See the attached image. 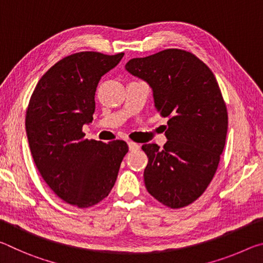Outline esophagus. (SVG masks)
Wrapping results in <instances>:
<instances>
[{
	"label": "esophagus",
	"mask_w": 263,
	"mask_h": 263,
	"mask_svg": "<svg viewBox=\"0 0 263 263\" xmlns=\"http://www.w3.org/2000/svg\"><path fill=\"white\" fill-rule=\"evenodd\" d=\"M127 145H128V149L130 151H137L140 148V145L137 144V142H133V141H127Z\"/></svg>",
	"instance_id": "34e87169"
}]
</instances>
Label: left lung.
<instances>
[{
	"label": "left lung",
	"instance_id": "1",
	"mask_svg": "<svg viewBox=\"0 0 263 263\" xmlns=\"http://www.w3.org/2000/svg\"><path fill=\"white\" fill-rule=\"evenodd\" d=\"M125 69L152 88L154 105L167 117L166 145H142L148 193L163 205H189L210 184L228 133V110L215 75L193 53L168 48L135 58Z\"/></svg>",
	"mask_w": 263,
	"mask_h": 263
}]
</instances>
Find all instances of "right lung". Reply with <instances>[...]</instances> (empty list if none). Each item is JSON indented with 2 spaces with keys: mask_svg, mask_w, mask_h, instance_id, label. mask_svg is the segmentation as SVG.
I'll return each instance as SVG.
<instances>
[{
  "mask_svg": "<svg viewBox=\"0 0 263 263\" xmlns=\"http://www.w3.org/2000/svg\"><path fill=\"white\" fill-rule=\"evenodd\" d=\"M123 55L66 57L43 75L29 102L25 127L33 161L54 194L74 206H92L109 195L128 151L125 141L104 144L82 132L92 122L97 84Z\"/></svg>",
  "mask_w": 263,
  "mask_h": 263,
  "instance_id": "add662e5",
  "label": "right lung"
}]
</instances>
